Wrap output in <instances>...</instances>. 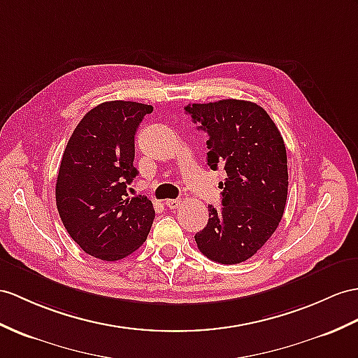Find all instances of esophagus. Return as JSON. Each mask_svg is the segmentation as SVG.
<instances>
[{
  "mask_svg": "<svg viewBox=\"0 0 358 358\" xmlns=\"http://www.w3.org/2000/svg\"><path fill=\"white\" fill-rule=\"evenodd\" d=\"M180 203H182V200H180V199H170V200H167V202H165V205H167L170 209H176V208H179V206H180Z\"/></svg>",
  "mask_w": 358,
  "mask_h": 358,
  "instance_id": "obj_1",
  "label": "esophagus"
}]
</instances>
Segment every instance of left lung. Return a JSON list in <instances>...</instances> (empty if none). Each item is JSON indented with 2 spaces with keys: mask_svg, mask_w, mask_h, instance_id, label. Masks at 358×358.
I'll return each mask as SVG.
<instances>
[{
  "mask_svg": "<svg viewBox=\"0 0 358 358\" xmlns=\"http://www.w3.org/2000/svg\"><path fill=\"white\" fill-rule=\"evenodd\" d=\"M208 134V165L223 169L222 209L194 235L199 250L220 264L254 257L280 224L289 189L285 144L273 120L257 103L219 100L185 106Z\"/></svg>",
  "mask_w": 358,
  "mask_h": 358,
  "instance_id": "8db88e82",
  "label": "left lung"
}]
</instances>
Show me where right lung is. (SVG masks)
Wrapping results in <instances>:
<instances>
[{"instance_id": "obj_1", "label": "right lung", "mask_w": 358, "mask_h": 358, "mask_svg": "<svg viewBox=\"0 0 358 358\" xmlns=\"http://www.w3.org/2000/svg\"><path fill=\"white\" fill-rule=\"evenodd\" d=\"M153 106L106 101L91 109L69 138L56 182V205L71 238L86 254L118 261L145 241L155 219L152 200L127 197L138 170L135 134Z\"/></svg>"}]
</instances>
